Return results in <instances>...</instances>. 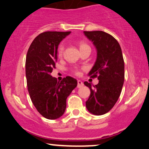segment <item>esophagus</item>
<instances>
[{"label": "esophagus", "mask_w": 149, "mask_h": 149, "mask_svg": "<svg viewBox=\"0 0 149 149\" xmlns=\"http://www.w3.org/2000/svg\"><path fill=\"white\" fill-rule=\"evenodd\" d=\"M84 86V83L82 82L81 80H78L77 81V87L78 88H81Z\"/></svg>", "instance_id": "obj_1"}]
</instances>
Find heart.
<instances>
[{
    "mask_svg": "<svg viewBox=\"0 0 149 149\" xmlns=\"http://www.w3.org/2000/svg\"><path fill=\"white\" fill-rule=\"evenodd\" d=\"M84 46H87V45H85V44H84V43L80 44V48H81V47H83ZM63 50H64L63 46V45H60V47H59L58 49V56H62L63 53ZM74 72L76 73V74H78V71L77 70H75Z\"/></svg>",
    "mask_w": 149,
    "mask_h": 149,
    "instance_id": "b5f03b06",
    "label": "heart"
}]
</instances>
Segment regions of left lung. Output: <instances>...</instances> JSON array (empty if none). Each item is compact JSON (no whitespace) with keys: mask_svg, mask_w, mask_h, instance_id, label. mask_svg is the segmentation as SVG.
<instances>
[{"mask_svg":"<svg viewBox=\"0 0 149 149\" xmlns=\"http://www.w3.org/2000/svg\"><path fill=\"white\" fill-rule=\"evenodd\" d=\"M97 50V58L88 76L97 77V85L85 81L91 90L86 107L90 113L100 116L107 113L118 100L123 88L125 72L121 48L118 41L104 31H84Z\"/></svg>","mask_w":149,"mask_h":149,"instance_id":"obj_1","label":"left lung"}]
</instances>
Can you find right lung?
Returning a JSON list of instances; mask_svg holds the SVG:
<instances>
[{"label":"right lung","instance_id":"obj_1","mask_svg":"<svg viewBox=\"0 0 149 149\" xmlns=\"http://www.w3.org/2000/svg\"><path fill=\"white\" fill-rule=\"evenodd\" d=\"M68 32L47 31L31 43L26 60L28 91L33 104L42 116L56 119L66 109V100L77 86V81L66 77L61 81L51 75L57 61L58 47Z\"/></svg>","mask_w":149,"mask_h":149}]
</instances>
